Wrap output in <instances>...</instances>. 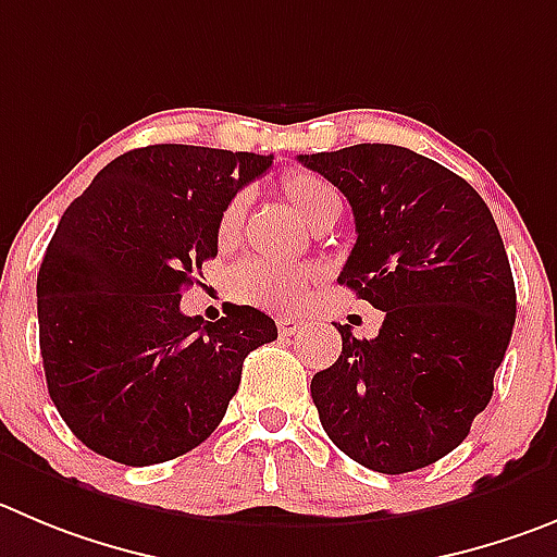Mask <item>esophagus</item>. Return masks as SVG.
<instances>
[{
    "label": "esophagus",
    "mask_w": 557,
    "mask_h": 557,
    "mask_svg": "<svg viewBox=\"0 0 557 557\" xmlns=\"http://www.w3.org/2000/svg\"><path fill=\"white\" fill-rule=\"evenodd\" d=\"M299 326H302V319H294V315H280V319H277L280 335H294Z\"/></svg>",
    "instance_id": "obj_1"
}]
</instances>
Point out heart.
<instances>
[{"label": "heart", "mask_w": 557, "mask_h": 557, "mask_svg": "<svg viewBox=\"0 0 557 557\" xmlns=\"http://www.w3.org/2000/svg\"><path fill=\"white\" fill-rule=\"evenodd\" d=\"M285 200L305 216L308 225H319L321 216L337 206V195L332 186L319 175L308 170H288L280 181ZM244 208L247 197L238 195L222 208L220 222H216V244L220 247H233L242 233ZM319 280L313 267H285V263L261 261V258H249L233 272V294L242 302L258 305L272 313H296L308 302L310 288Z\"/></svg>", "instance_id": "obj_1"}]
</instances>
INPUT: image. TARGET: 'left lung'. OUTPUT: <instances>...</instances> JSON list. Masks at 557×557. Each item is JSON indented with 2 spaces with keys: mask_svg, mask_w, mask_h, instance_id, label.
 <instances>
[{
  "mask_svg": "<svg viewBox=\"0 0 557 557\" xmlns=\"http://www.w3.org/2000/svg\"><path fill=\"white\" fill-rule=\"evenodd\" d=\"M355 211L337 283L382 310L376 337L335 324L343 351L310 382L326 436L368 470H420L465 443L495 389L517 288L492 211L448 168L398 145L299 156Z\"/></svg>",
  "mask_w": 557,
  "mask_h": 557,
  "instance_id": "obj_1",
  "label": "left lung"
}]
</instances>
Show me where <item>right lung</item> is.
Listing matches in <instances>:
<instances>
[{
    "label": "right lung",
    "instance_id": "right-lung-1",
    "mask_svg": "<svg viewBox=\"0 0 557 557\" xmlns=\"http://www.w3.org/2000/svg\"><path fill=\"white\" fill-rule=\"evenodd\" d=\"M272 156L148 145L109 161L62 214L38 272L46 384L76 440L128 467L189 454L225 418L244 357L277 341L249 305L181 313L216 222Z\"/></svg>",
    "mask_w": 557,
    "mask_h": 557
}]
</instances>
